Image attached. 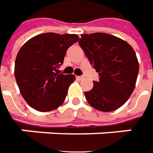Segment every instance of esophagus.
Listing matches in <instances>:
<instances>
[{"instance_id":"obj_1","label":"esophagus","mask_w":153,"mask_h":153,"mask_svg":"<svg viewBox=\"0 0 153 153\" xmlns=\"http://www.w3.org/2000/svg\"><path fill=\"white\" fill-rule=\"evenodd\" d=\"M76 78L78 79V80H82L84 78L83 76H76Z\"/></svg>"}]
</instances>
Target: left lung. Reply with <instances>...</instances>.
I'll return each mask as SVG.
<instances>
[{"mask_svg": "<svg viewBox=\"0 0 153 153\" xmlns=\"http://www.w3.org/2000/svg\"><path fill=\"white\" fill-rule=\"evenodd\" d=\"M79 45L99 75L93 88L85 92L88 103L103 112H111L128 100L136 87L139 63L126 41L104 33L82 34Z\"/></svg>", "mask_w": 153, "mask_h": 153, "instance_id": "8db88e82", "label": "left lung"}]
</instances>
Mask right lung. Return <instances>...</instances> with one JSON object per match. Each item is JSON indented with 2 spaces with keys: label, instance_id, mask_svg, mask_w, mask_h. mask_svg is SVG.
Wrapping results in <instances>:
<instances>
[{
  "label": "right lung",
  "instance_id": "1",
  "mask_svg": "<svg viewBox=\"0 0 153 153\" xmlns=\"http://www.w3.org/2000/svg\"><path fill=\"white\" fill-rule=\"evenodd\" d=\"M76 34L45 33L36 35L22 46L15 60V78L27 104L48 112L64 103L74 75L57 73L66 50L76 43Z\"/></svg>",
  "mask_w": 153,
  "mask_h": 153
}]
</instances>
